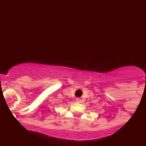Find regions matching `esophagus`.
<instances>
[{
  "instance_id": "esophagus-1",
  "label": "esophagus",
  "mask_w": 146,
  "mask_h": 146,
  "mask_svg": "<svg viewBox=\"0 0 146 146\" xmlns=\"http://www.w3.org/2000/svg\"><path fill=\"white\" fill-rule=\"evenodd\" d=\"M76 101L77 103H80L81 101V99L80 98H77V99H76Z\"/></svg>"
}]
</instances>
